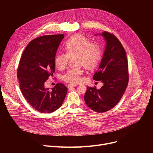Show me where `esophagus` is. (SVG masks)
I'll use <instances>...</instances> for the list:
<instances>
[{"mask_svg": "<svg viewBox=\"0 0 153 153\" xmlns=\"http://www.w3.org/2000/svg\"><path fill=\"white\" fill-rule=\"evenodd\" d=\"M76 86V85H73V84H69V85H68L69 88H71V87H74V86Z\"/></svg>", "mask_w": 153, "mask_h": 153, "instance_id": "34e87169", "label": "esophagus"}]
</instances>
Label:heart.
<instances>
[{"instance_id":"obj_1","label":"heart","mask_w":153,"mask_h":153,"mask_svg":"<svg viewBox=\"0 0 153 153\" xmlns=\"http://www.w3.org/2000/svg\"><path fill=\"white\" fill-rule=\"evenodd\" d=\"M66 53H60L54 59L57 68L63 69L68 62L70 58H74L76 64L83 65L87 69H93L98 65L102 57V50L96 43L80 34H75L68 39L65 44ZM83 70L76 67L68 70L63 76L62 79L68 83H77L81 80Z\"/></svg>"}]
</instances>
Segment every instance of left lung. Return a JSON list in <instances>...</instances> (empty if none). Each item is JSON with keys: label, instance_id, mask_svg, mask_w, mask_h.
I'll return each instance as SVG.
<instances>
[{"label": "left lung", "instance_id": "8db88e82", "mask_svg": "<svg viewBox=\"0 0 153 153\" xmlns=\"http://www.w3.org/2000/svg\"><path fill=\"white\" fill-rule=\"evenodd\" d=\"M102 35L106 46L97 71L93 79L101 80L103 85L87 87L84 99L86 104L96 112L103 113L115 106L123 95L129 80L126 52L119 39L113 34L104 31Z\"/></svg>", "mask_w": 153, "mask_h": 153}]
</instances>
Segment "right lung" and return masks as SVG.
Returning a JSON list of instances; mask_svg holds the SVG:
<instances>
[{
    "mask_svg": "<svg viewBox=\"0 0 153 153\" xmlns=\"http://www.w3.org/2000/svg\"><path fill=\"white\" fill-rule=\"evenodd\" d=\"M64 35L42 36L31 40L20 58L17 77L22 93L28 103L42 113L59 108L68 89L59 83L50 90L45 82L55 71L54 59Z\"/></svg>",
    "mask_w": 153,
    "mask_h": 153,
    "instance_id": "obj_1",
    "label": "right lung"
}]
</instances>
